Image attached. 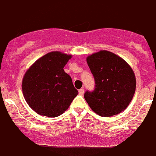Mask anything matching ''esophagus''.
Returning <instances> with one entry per match:
<instances>
[{
  "mask_svg": "<svg viewBox=\"0 0 156 156\" xmlns=\"http://www.w3.org/2000/svg\"><path fill=\"white\" fill-rule=\"evenodd\" d=\"M83 92H84V90H83V88H81V89L79 90L78 93H79L80 95H83Z\"/></svg>",
  "mask_w": 156,
  "mask_h": 156,
  "instance_id": "1",
  "label": "esophagus"
}]
</instances>
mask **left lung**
<instances>
[{
  "label": "left lung",
  "instance_id": "1",
  "mask_svg": "<svg viewBox=\"0 0 156 156\" xmlns=\"http://www.w3.org/2000/svg\"><path fill=\"white\" fill-rule=\"evenodd\" d=\"M95 81L93 91L87 90L84 99L101 117L119 114L133 98L136 79L133 70L117 55L101 51L87 58Z\"/></svg>",
  "mask_w": 156,
  "mask_h": 156
}]
</instances>
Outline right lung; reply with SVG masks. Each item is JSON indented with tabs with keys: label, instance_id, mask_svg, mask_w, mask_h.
Instances as JSON below:
<instances>
[{
	"label": "right lung",
	"instance_id": "add662e5",
	"mask_svg": "<svg viewBox=\"0 0 156 156\" xmlns=\"http://www.w3.org/2000/svg\"><path fill=\"white\" fill-rule=\"evenodd\" d=\"M71 55L53 51L44 55L26 72L22 92L35 112L48 117L61 115L78 95L72 78L63 67Z\"/></svg>",
	"mask_w": 156,
	"mask_h": 156
}]
</instances>
